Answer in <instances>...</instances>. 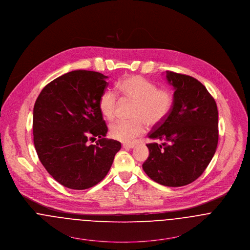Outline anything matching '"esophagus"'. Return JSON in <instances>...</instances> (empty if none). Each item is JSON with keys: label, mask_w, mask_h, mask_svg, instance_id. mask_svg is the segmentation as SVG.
Wrapping results in <instances>:
<instances>
[{"label": "esophagus", "mask_w": 250, "mask_h": 250, "mask_svg": "<svg viewBox=\"0 0 250 250\" xmlns=\"http://www.w3.org/2000/svg\"><path fill=\"white\" fill-rule=\"evenodd\" d=\"M123 147L125 148V149H132L135 147L134 145H123Z\"/></svg>", "instance_id": "esophagus-1"}]
</instances>
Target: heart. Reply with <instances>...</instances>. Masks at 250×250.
<instances>
[{
  "mask_svg": "<svg viewBox=\"0 0 250 250\" xmlns=\"http://www.w3.org/2000/svg\"><path fill=\"white\" fill-rule=\"evenodd\" d=\"M118 91L125 101L133 102L132 120L118 121L111 125L110 136L122 143H132L149 126L161 125L169 115L174 104V95L167 88L158 86L140 75L125 78L118 85ZM119 98L112 89H106L100 96L99 108L104 118L108 121L116 115Z\"/></svg>",
  "mask_w": 250,
  "mask_h": 250,
  "instance_id": "heart-1",
  "label": "heart"
}]
</instances>
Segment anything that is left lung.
Returning a JSON list of instances; mask_svg holds the SVG:
<instances>
[{
  "label": "left lung",
  "instance_id": "left-lung-1",
  "mask_svg": "<svg viewBox=\"0 0 250 250\" xmlns=\"http://www.w3.org/2000/svg\"><path fill=\"white\" fill-rule=\"evenodd\" d=\"M175 89L174 104L148 137L162 145H146L149 157L143 164L147 176L168 187L190 184L203 174L217 148L218 110L205 86L186 74L167 71Z\"/></svg>",
  "mask_w": 250,
  "mask_h": 250
}]
</instances>
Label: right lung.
<instances>
[{"instance_id": "right-lung-1", "label": "right lung", "mask_w": 250, "mask_h": 250, "mask_svg": "<svg viewBox=\"0 0 250 250\" xmlns=\"http://www.w3.org/2000/svg\"><path fill=\"white\" fill-rule=\"evenodd\" d=\"M104 74L78 70L46 85L34 105L33 135L39 159L59 183L85 190L108 173L121 143L104 138L107 126L99 99ZM99 138L96 145L88 141Z\"/></svg>"}]
</instances>
